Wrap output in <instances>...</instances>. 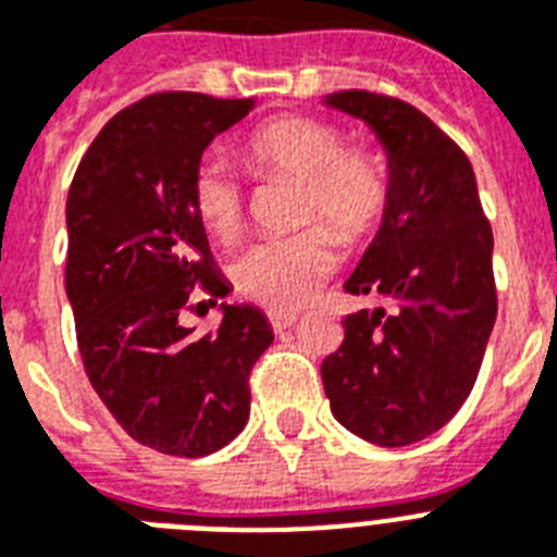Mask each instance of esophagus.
<instances>
[{
    "instance_id": "34e87169",
    "label": "esophagus",
    "mask_w": 557,
    "mask_h": 557,
    "mask_svg": "<svg viewBox=\"0 0 557 557\" xmlns=\"http://www.w3.org/2000/svg\"><path fill=\"white\" fill-rule=\"evenodd\" d=\"M270 326H273V332H284V329L295 326V321H298V314L295 312H270Z\"/></svg>"
}]
</instances>
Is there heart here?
<instances>
[{
  "label": "heart",
  "mask_w": 557,
  "mask_h": 557,
  "mask_svg": "<svg viewBox=\"0 0 557 557\" xmlns=\"http://www.w3.org/2000/svg\"><path fill=\"white\" fill-rule=\"evenodd\" d=\"M243 159L259 175L301 178L298 220H326L343 243H362L391 206V170L379 152L348 147L343 127L314 116H275L245 136ZM200 225L231 243L245 220V189L225 161H200L189 186ZM323 225L264 236L234 264L236 287L250 301L287 312L318 293L337 268V243Z\"/></svg>",
  "instance_id": "b5f03b06"
}]
</instances>
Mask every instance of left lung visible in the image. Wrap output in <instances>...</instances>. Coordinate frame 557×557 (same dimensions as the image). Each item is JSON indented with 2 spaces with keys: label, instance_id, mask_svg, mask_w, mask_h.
Instances as JSON below:
<instances>
[{
  "label": "left lung",
  "instance_id": "obj_1",
  "mask_svg": "<svg viewBox=\"0 0 557 557\" xmlns=\"http://www.w3.org/2000/svg\"><path fill=\"white\" fill-rule=\"evenodd\" d=\"M323 106L366 122L391 170V206L343 284L387 309L346 314L323 387L357 437L416 444L449 424L480 373L496 321L494 234L471 161L430 116L371 91H334Z\"/></svg>",
  "mask_w": 557,
  "mask_h": 557
}]
</instances>
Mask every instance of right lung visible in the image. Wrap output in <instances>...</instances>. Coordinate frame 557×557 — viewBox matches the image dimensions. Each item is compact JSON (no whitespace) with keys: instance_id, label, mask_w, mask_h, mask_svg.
<instances>
[{"instance_id":"add662e5","label":"right lung","mask_w":557,"mask_h":557,"mask_svg":"<svg viewBox=\"0 0 557 557\" xmlns=\"http://www.w3.org/2000/svg\"><path fill=\"white\" fill-rule=\"evenodd\" d=\"M256 108L191 91L125 108L83 156L66 200V298L88 382L122 430L156 451L203 457L250 416V368L273 326L250 304H220L218 332L181 323L200 284L228 295L189 186L203 150Z\"/></svg>"}]
</instances>
